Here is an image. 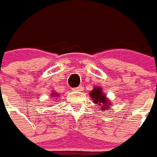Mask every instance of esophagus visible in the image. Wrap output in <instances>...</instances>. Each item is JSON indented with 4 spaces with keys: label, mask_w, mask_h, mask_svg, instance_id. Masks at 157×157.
Listing matches in <instances>:
<instances>
[{
    "label": "esophagus",
    "mask_w": 157,
    "mask_h": 157,
    "mask_svg": "<svg viewBox=\"0 0 157 157\" xmlns=\"http://www.w3.org/2000/svg\"><path fill=\"white\" fill-rule=\"evenodd\" d=\"M72 90H75V91H80V90H83V87H82V86H78V87H76V88H73Z\"/></svg>",
    "instance_id": "34e87169"
}]
</instances>
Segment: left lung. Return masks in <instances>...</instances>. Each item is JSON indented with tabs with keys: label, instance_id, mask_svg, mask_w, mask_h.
Instances as JSON below:
<instances>
[{
	"label": "left lung",
	"instance_id": "8db88e82",
	"mask_svg": "<svg viewBox=\"0 0 157 157\" xmlns=\"http://www.w3.org/2000/svg\"><path fill=\"white\" fill-rule=\"evenodd\" d=\"M90 97L93 99L95 104H98V105H100L101 109H108L109 105H111V103L106 99L105 96L103 94L101 88H95L92 92L90 93Z\"/></svg>",
	"mask_w": 157,
	"mask_h": 157
}]
</instances>
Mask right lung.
I'll return each mask as SVG.
<instances>
[{"label": "right lung", "instance_id": "add662e5", "mask_svg": "<svg viewBox=\"0 0 157 157\" xmlns=\"http://www.w3.org/2000/svg\"><path fill=\"white\" fill-rule=\"evenodd\" d=\"M55 95H56V94H54V95H52V96H55Z\"/></svg>", "mask_w": 157, "mask_h": 157}]
</instances>
